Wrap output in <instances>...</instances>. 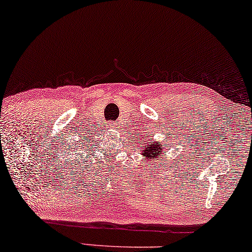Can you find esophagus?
Segmentation results:
<instances>
[{"instance_id":"34e87169","label":"esophagus","mask_w":252,"mask_h":252,"mask_svg":"<svg viewBox=\"0 0 252 252\" xmlns=\"http://www.w3.org/2000/svg\"><path fill=\"white\" fill-rule=\"evenodd\" d=\"M111 126H112V129H113V125H111Z\"/></svg>"}]
</instances>
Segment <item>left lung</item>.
<instances>
[{"instance_id":"obj_1","label":"left lung","mask_w":252,"mask_h":252,"mask_svg":"<svg viewBox=\"0 0 252 252\" xmlns=\"http://www.w3.org/2000/svg\"><path fill=\"white\" fill-rule=\"evenodd\" d=\"M140 144V141H139ZM141 148V155L145 157V160H149L152 162V159H156V158H160L162 154H164L163 150L165 149L163 144H158L157 141H154L152 139H149L147 144L144 141L142 145L140 146Z\"/></svg>"}]
</instances>
